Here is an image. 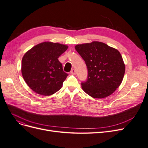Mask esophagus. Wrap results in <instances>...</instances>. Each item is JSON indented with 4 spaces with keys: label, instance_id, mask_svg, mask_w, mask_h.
Returning <instances> with one entry per match:
<instances>
[{
    "label": "esophagus",
    "instance_id": "34e87169",
    "mask_svg": "<svg viewBox=\"0 0 148 148\" xmlns=\"http://www.w3.org/2000/svg\"><path fill=\"white\" fill-rule=\"evenodd\" d=\"M71 73L72 74H76L75 70L74 69H73L71 71Z\"/></svg>",
    "mask_w": 148,
    "mask_h": 148
}]
</instances>
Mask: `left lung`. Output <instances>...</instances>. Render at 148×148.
I'll list each match as a JSON object with an SVG mask.
<instances>
[{"mask_svg": "<svg viewBox=\"0 0 148 148\" xmlns=\"http://www.w3.org/2000/svg\"><path fill=\"white\" fill-rule=\"evenodd\" d=\"M75 49L85 60L88 79L82 88L95 99L112 94L123 80L125 65L119 51L100 42L77 45Z\"/></svg>", "mask_w": 148, "mask_h": 148, "instance_id": "obj_1", "label": "left lung"}]
</instances>
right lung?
Segmentation results:
<instances>
[{"mask_svg": "<svg viewBox=\"0 0 148 148\" xmlns=\"http://www.w3.org/2000/svg\"><path fill=\"white\" fill-rule=\"evenodd\" d=\"M68 48L65 45L45 42L25 54L22 60V74L33 91L42 95H50L62 88L68 74L63 71L58 58Z\"/></svg>", "mask_w": 148, "mask_h": 148, "instance_id": "obj_1", "label": "right lung"}]
</instances>
